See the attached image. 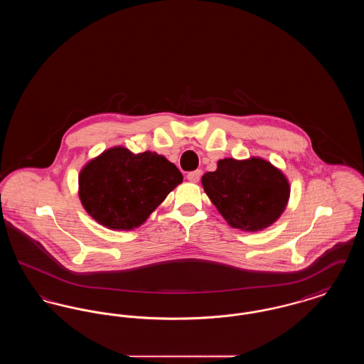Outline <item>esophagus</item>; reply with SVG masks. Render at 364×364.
<instances>
[{
    "label": "esophagus",
    "instance_id": "1",
    "mask_svg": "<svg viewBox=\"0 0 364 364\" xmlns=\"http://www.w3.org/2000/svg\"><path fill=\"white\" fill-rule=\"evenodd\" d=\"M200 176H202V171H192L190 173L187 174V178L190 180L191 183H198L199 181V178H200Z\"/></svg>",
    "mask_w": 364,
    "mask_h": 364
}]
</instances>
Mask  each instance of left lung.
Instances as JSON below:
<instances>
[{
	"instance_id": "left-lung-1",
	"label": "left lung",
	"mask_w": 364,
	"mask_h": 364,
	"mask_svg": "<svg viewBox=\"0 0 364 364\" xmlns=\"http://www.w3.org/2000/svg\"><path fill=\"white\" fill-rule=\"evenodd\" d=\"M202 184L228 224L242 230L254 232L273 224L289 198L284 174L260 158L221 159L215 172L203 174Z\"/></svg>"
}]
</instances>
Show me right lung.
I'll list each match as a JSON object with an SVG mask.
<instances>
[{"instance_id": "add662e5", "label": "right lung", "mask_w": 364, "mask_h": 364, "mask_svg": "<svg viewBox=\"0 0 364 364\" xmlns=\"http://www.w3.org/2000/svg\"><path fill=\"white\" fill-rule=\"evenodd\" d=\"M183 181V174L165 156L132 154L114 147L87 164L79 177L83 206L110 229H132L161 205Z\"/></svg>"}]
</instances>
